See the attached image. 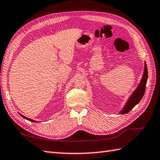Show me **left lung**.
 Segmentation results:
<instances>
[{"label":"left lung","instance_id":"8db88e82","mask_svg":"<svg viewBox=\"0 0 160 160\" xmlns=\"http://www.w3.org/2000/svg\"><path fill=\"white\" fill-rule=\"evenodd\" d=\"M148 79V71L146 62H144V69L142 79L140 80L138 86L137 87L136 90L133 91L130 97L128 99L125 105L122 108V109L119 112V114H124L129 112L133 107L138 104L140 101L142 99L143 95L145 92L146 84Z\"/></svg>","mask_w":160,"mask_h":160}]
</instances>
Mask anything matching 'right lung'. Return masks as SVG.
Masks as SVG:
<instances>
[{
  "label": "right lung",
  "mask_w": 160,
  "mask_h": 160,
  "mask_svg": "<svg viewBox=\"0 0 160 160\" xmlns=\"http://www.w3.org/2000/svg\"><path fill=\"white\" fill-rule=\"evenodd\" d=\"M19 114L20 115V116L22 117H23L24 118H25V119H27V120H28V121H31V122H36V121H34V120H32V119H31V118H27V117H24V115H22V114H20V113H19ZM38 122V121H37Z\"/></svg>",
  "instance_id": "right-lung-1"
}]
</instances>
